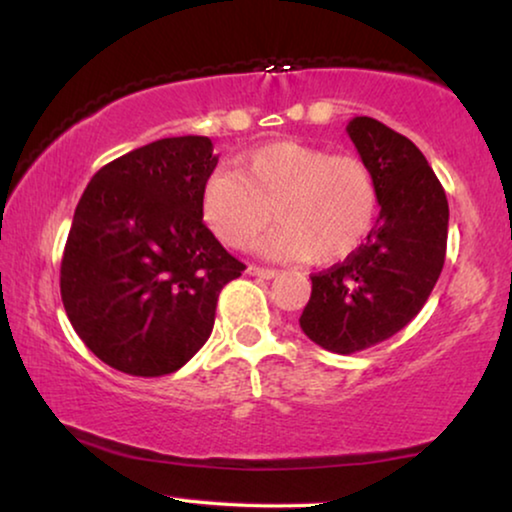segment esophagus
I'll return each mask as SVG.
<instances>
[{
	"label": "esophagus",
	"mask_w": 512,
	"mask_h": 512,
	"mask_svg": "<svg viewBox=\"0 0 512 512\" xmlns=\"http://www.w3.org/2000/svg\"><path fill=\"white\" fill-rule=\"evenodd\" d=\"M247 272L251 277H258V279H275L277 277V270L263 268V265H249Z\"/></svg>",
	"instance_id": "34e87169"
}]
</instances>
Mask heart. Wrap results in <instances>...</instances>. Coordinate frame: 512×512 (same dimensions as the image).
<instances>
[{"label": "heart", "instance_id": "obj_1", "mask_svg": "<svg viewBox=\"0 0 512 512\" xmlns=\"http://www.w3.org/2000/svg\"><path fill=\"white\" fill-rule=\"evenodd\" d=\"M380 195L370 167L319 146L272 142L219 170L202 191V214L214 235L242 249L272 216L279 221L258 251L331 265L352 256L375 226Z\"/></svg>", "mask_w": 512, "mask_h": 512}]
</instances>
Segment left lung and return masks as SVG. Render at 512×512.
Here are the masks:
<instances>
[{
  "mask_svg": "<svg viewBox=\"0 0 512 512\" xmlns=\"http://www.w3.org/2000/svg\"><path fill=\"white\" fill-rule=\"evenodd\" d=\"M380 195V219L345 263L312 275L300 328L335 354L389 340L429 300L445 263L450 207L424 153L368 116L347 123Z\"/></svg>",
  "mask_w": 512,
  "mask_h": 512,
  "instance_id": "left-lung-1",
  "label": "left lung"
}]
</instances>
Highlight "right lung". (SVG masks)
Segmentation results:
<instances>
[{
	"instance_id": "add662e5",
	"label": "right lung",
	"mask_w": 512,
	"mask_h": 512,
	"mask_svg": "<svg viewBox=\"0 0 512 512\" xmlns=\"http://www.w3.org/2000/svg\"><path fill=\"white\" fill-rule=\"evenodd\" d=\"M219 156L209 137H165L111 160L76 205L60 293L74 331L121 373L160 377L193 359L244 263L202 221Z\"/></svg>"
}]
</instances>
